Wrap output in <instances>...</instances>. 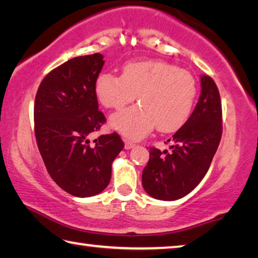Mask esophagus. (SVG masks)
<instances>
[{
	"instance_id": "obj_1",
	"label": "esophagus",
	"mask_w": 258,
	"mask_h": 258,
	"mask_svg": "<svg viewBox=\"0 0 258 258\" xmlns=\"http://www.w3.org/2000/svg\"><path fill=\"white\" fill-rule=\"evenodd\" d=\"M135 145L133 142H131V141H128V140H125V149L126 150H130V149H132V148L134 147Z\"/></svg>"
}]
</instances>
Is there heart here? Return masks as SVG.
Returning <instances> with one entry per match:
<instances>
[{
  "label": "heart",
  "mask_w": 258,
  "mask_h": 258,
  "mask_svg": "<svg viewBox=\"0 0 258 258\" xmlns=\"http://www.w3.org/2000/svg\"><path fill=\"white\" fill-rule=\"evenodd\" d=\"M95 93L103 107L121 109L138 97L139 104L111 116L113 128L126 138L140 140L157 127L173 132L189 118L197 84L185 69L159 60L133 61L121 76L102 73L95 81Z\"/></svg>",
  "instance_id": "1"
}]
</instances>
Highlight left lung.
Returning a JSON list of instances; mask_svg holds the SVG:
<instances>
[{
	"label": "left lung",
	"instance_id": "8db88e82",
	"mask_svg": "<svg viewBox=\"0 0 258 258\" xmlns=\"http://www.w3.org/2000/svg\"><path fill=\"white\" fill-rule=\"evenodd\" d=\"M202 93L194 112L167 142L169 150L150 148L142 172L143 189L152 198L177 200L197 186L206 175L222 137L220 92L212 77L204 75Z\"/></svg>",
	"mask_w": 258,
	"mask_h": 258
}]
</instances>
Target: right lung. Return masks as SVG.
Masks as SVG:
<instances>
[{
    "label": "right lung",
    "instance_id": "obj_1",
    "mask_svg": "<svg viewBox=\"0 0 258 258\" xmlns=\"http://www.w3.org/2000/svg\"><path fill=\"white\" fill-rule=\"evenodd\" d=\"M103 55L76 56L51 71L38 87L35 137L50 176L75 197H92L110 182L111 164L123 150L116 132L90 142L106 117L99 110L95 81Z\"/></svg>",
    "mask_w": 258,
    "mask_h": 258
}]
</instances>
